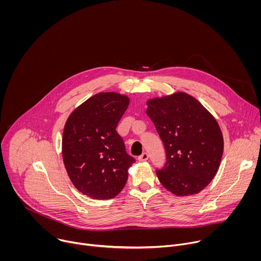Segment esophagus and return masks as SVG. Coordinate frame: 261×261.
I'll return each instance as SVG.
<instances>
[{
  "instance_id": "obj_1",
  "label": "esophagus",
  "mask_w": 261,
  "mask_h": 261,
  "mask_svg": "<svg viewBox=\"0 0 261 261\" xmlns=\"http://www.w3.org/2000/svg\"><path fill=\"white\" fill-rule=\"evenodd\" d=\"M147 159H148V154L145 153V152L142 153V154L138 157V160H139V161H146Z\"/></svg>"
}]
</instances>
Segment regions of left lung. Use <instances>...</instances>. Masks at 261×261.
<instances>
[{
	"mask_svg": "<svg viewBox=\"0 0 261 261\" xmlns=\"http://www.w3.org/2000/svg\"><path fill=\"white\" fill-rule=\"evenodd\" d=\"M146 115L162 139L166 164L157 169L163 187L176 196L199 193L215 177L224 141L218 122L191 95L176 92L146 101Z\"/></svg>",
	"mask_w": 261,
	"mask_h": 261,
	"instance_id": "8db88e82",
	"label": "left lung"
}]
</instances>
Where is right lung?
<instances>
[{
  "mask_svg": "<svg viewBox=\"0 0 261 261\" xmlns=\"http://www.w3.org/2000/svg\"><path fill=\"white\" fill-rule=\"evenodd\" d=\"M129 102L126 95L102 92L74 109L66 121L62 138L65 168L75 188L93 199L116 197L135 162L116 130Z\"/></svg>",
  "mask_w": 261,
  "mask_h": 261,
  "instance_id": "right-lung-1",
  "label": "right lung"
}]
</instances>
